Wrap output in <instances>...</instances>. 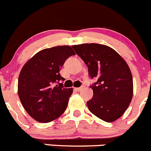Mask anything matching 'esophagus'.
Returning <instances> with one entry per match:
<instances>
[{
  "instance_id": "esophagus-1",
  "label": "esophagus",
  "mask_w": 151,
  "mask_h": 151,
  "mask_svg": "<svg viewBox=\"0 0 151 151\" xmlns=\"http://www.w3.org/2000/svg\"><path fill=\"white\" fill-rule=\"evenodd\" d=\"M83 86H81V87H76L75 88V90L77 91V92H80V91H81V89H83Z\"/></svg>"
}]
</instances>
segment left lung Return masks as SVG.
I'll use <instances>...</instances> for the list:
<instances>
[{
	"instance_id": "obj_1",
	"label": "left lung",
	"mask_w": 151,
	"mask_h": 151,
	"mask_svg": "<svg viewBox=\"0 0 151 151\" xmlns=\"http://www.w3.org/2000/svg\"><path fill=\"white\" fill-rule=\"evenodd\" d=\"M88 68L93 97L86 102L89 111L104 121L120 118L133 96V78L126 61L111 47L96 43L73 45Z\"/></svg>"
}]
</instances>
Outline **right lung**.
Wrapping results in <instances>:
<instances>
[{
  "mask_svg": "<svg viewBox=\"0 0 151 151\" xmlns=\"http://www.w3.org/2000/svg\"><path fill=\"white\" fill-rule=\"evenodd\" d=\"M70 46H56L36 53L18 78V95L25 110L40 123H48L65 112L73 93L64 88L59 71L65 61L75 55Z\"/></svg>",
  "mask_w": 151,
  "mask_h": 151,
  "instance_id": "obj_1",
  "label": "right lung"
}]
</instances>
